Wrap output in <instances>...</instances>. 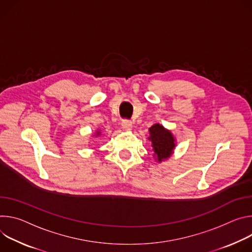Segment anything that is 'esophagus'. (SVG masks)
<instances>
[{"instance_id": "esophagus-1", "label": "esophagus", "mask_w": 252, "mask_h": 252, "mask_svg": "<svg viewBox=\"0 0 252 252\" xmlns=\"http://www.w3.org/2000/svg\"><path fill=\"white\" fill-rule=\"evenodd\" d=\"M122 128L126 131H130L132 129V122L129 120H123L122 121Z\"/></svg>"}]
</instances>
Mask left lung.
Returning a JSON list of instances; mask_svg holds the SVG:
<instances>
[{
	"label": "left lung",
	"instance_id": "8db88e82",
	"mask_svg": "<svg viewBox=\"0 0 252 252\" xmlns=\"http://www.w3.org/2000/svg\"><path fill=\"white\" fill-rule=\"evenodd\" d=\"M149 140L154 151L155 160L158 163L168 159L175 148V138L171 131L165 129L160 124H154L149 128Z\"/></svg>",
	"mask_w": 252,
	"mask_h": 252
}]
</instances>
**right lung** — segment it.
<instances>
[{
    "label": "right lung",
    "mask_w": 252,
    "mask_h": 252,
    "mask_svg": "<svg viewBox=\"0 0 252 252\" xmlns=\"http://www.w3.org/2000/svg\"><path fill=\"white\" fill-rule=\"evenodd\" d=\"M100 133H101V132L98 130V131L96 132V136H99V135H100Z\"/></svg>",
    "instance_id": "1"
}]
</instances>
